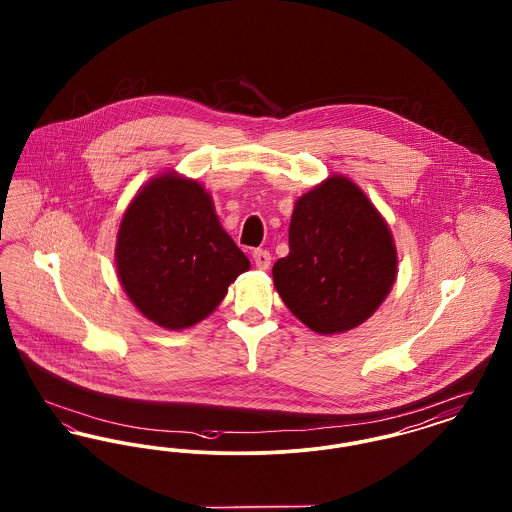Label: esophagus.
Returning a JSON list of instances; mask_svg holds the SVG:
<instances>
[{
	"label": "esophagus",
	"instance_id": "esophagus-1",
	"mask_svg": "<svg viewBox=\"0 0 512 512\" xmlns=\"http://www.w3.org/2000/svg\"><path fill=\"white\" fill-rule=\"evenodd\" d=\"M253 261L259 270H267L270 267V253L265 249H257V251H253Z\"/></svg>",
	"mask_w": 512,
	"mask_h": 512
}]
</instances>
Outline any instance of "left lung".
Segmentation results:
<instances>
[{
    "label": "left lung",
    "instance_id": "left-lung-1",
    "mask_svg": "<svg viewBox=\"0 0 512 512\" xmlns=\"http://www.w3.org/2000/svg\"><path fill=\"white\" fill-rule=\"evenodd\" d=\"M274 288L307 328L343 334L376 313L397 278L388 222L347 176L332 174L293 205L290 253Z\"/></svg>",
    "mask_w": 512,
    "mask_h": 512
}]
</instances>
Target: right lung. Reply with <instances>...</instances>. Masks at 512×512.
Returning a JSON list of instances; mask_svg holds the SVG:
<instances>
[{
  "label": "right lung",
  "instance_id": "add662e5",
  "mask_svg": "<svg viewBox=\"0 0 512 512\" xmlns=\"http://www.w3.org/2000/svg\"><path fill=\"white\" fill-rule=\"evenodd\" d=\"M115 265L134 307L167 330L209 317L251 267L220 226L211 194L176 171L153 176L128 203Z\"/></svg>",
  "mask_w": 512,
  "mask_h": 512
}]
</instances>
